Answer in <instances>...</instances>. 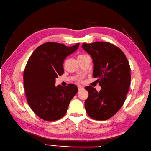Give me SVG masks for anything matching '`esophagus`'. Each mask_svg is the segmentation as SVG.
<instances>
[{
    "label": "esophagus",
    "mask_w": 151,
    "mask_h": 151,
    "mask_svg": "<svg viewBox=\"0 0 151 151\" xmlns=\"http://www.w3.org/2000/svg\"><path fill=\"white\" fill-rule=\"evenodd\" d=\"M78 90H82V89H83V87L82 86H78Z\"/></svg>",
    "instance_id": "esophagus-1"
}]
</instances>
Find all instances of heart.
I'll return each instance as SVG.
<instances>
[{
	"label": "heart",
	"instance_id": "b5f03b06",
	"mask_svg": "<svg viewBox=\"0 0 151 151\" xmlns=\"http://www.w3.org/2000/svg\"><path fill=\"white\" fill-rule=\"evenodd\" d=\"M82 80V77H79V78H78V81H80V80Z\"/></svg>",
	"mask_w": 151,
	"mask_h": 151
}]
</instances>
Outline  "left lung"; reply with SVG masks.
Here are the masks:
<instances>
[{
    "label": "left lung",
    "instance_id": "8db88e82",
    "mask_svg": "<svg viewBox=\"0 0 151 151\" xmlns=\"http://www.w3.org/2000/svg\"><path fill=\"white\" fill-rule=\"evenodd\" d=\"M82 48L92 57L93 76L98 78L101 89L97 92L86 86L85 101L87 114L96 120H106L120 110L126 99L131 83V68L124 52L107 42L83 43Z\"/></svg>",
    "mask_w": 151,
    "mask_h": 151
}]
</instances>
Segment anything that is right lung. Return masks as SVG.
<instances>
[{
    "label": "right lung",
    "instance_id": "add662e5",
    "mask_svg": "<svg viewBox=\"0 0 151 151\" xmlns=\"http://www.w3.org/2000/svg\"><path fill=\"white\" fill-rule=\"evenodd\" d=\"M56 42L38 46L28 60L24 71V85L28 105L35 114L45 121L62 118L69 104L78 92L75 84L55 86V78L64 73L63 63L78 49Z\"/></svg>",
    "mask_w": 151,
    "mask_h": 151
}]
</instances>
